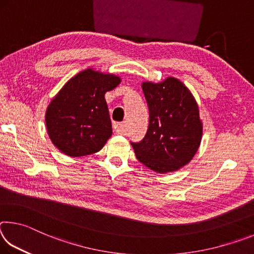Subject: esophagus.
Here are the masks:
<instances>
[{"label": "esophagus", "instance_id": "1", "mask_svg": "<svg viewBox=\"0 0 254 254\" xmlns=\"http://www.w3.org/2000/svg\"><path fill=\"white\" fill-rule=\"evenodd\" d=\"M113 128H114L115 132L120 133V134H122V133L126 132V124H124V123H114Z\"/></svg>", "mask_w": 254, "mask_h": 254}]
</instances>
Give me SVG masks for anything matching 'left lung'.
<instances>
[{"label": "left lung", "mask_w": 254, "mask_h": 254, "mask_svg": "<svg viewBox=\"0 0 254 254\" xmlns=\"http://www.w3.org/2000/svg\"><path fill=\"white\" fill-rule=\"evenodd\" d=\"M149 107V127L141 142L132 143L141 163L158 174L186 166L199 148L203 124L197 102L179 79L144 81Z\"/></svg>", "instance_id": "obj_1"}]
</instances>
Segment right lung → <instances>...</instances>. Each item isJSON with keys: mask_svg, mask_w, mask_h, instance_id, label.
I'll return each mask as SVG.
<instances>
[{"mask_svg": "<svg viewBox=\"0 0 254 254\" xmlns=\"http://www.w3.org/2000/svg\"><path fill=\"white\" fill-rule=\"evenodd\" d=\"M121 78L87 68L63 86L46 111L51 142L60 152L81 157L98 152L112 135L105 93Z\"/></svg>", "mask_w": 254, "mask_h": 254, "instance_id": "1", "label": "right lung"}]
</instances>
